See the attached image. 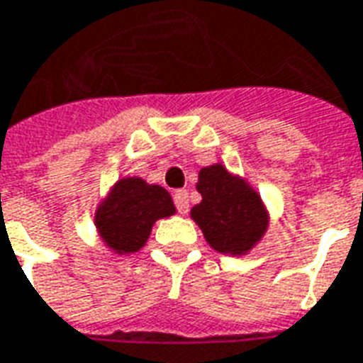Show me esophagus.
Here are the masks:
<instances>
[{
  "mask_svg": "<svg viewBox=\"0 0 363 363\" xmlns=\"http://www.w3.org/2000/svg\"><path fill=\"white\" fill-rule=\"evenodd\" d=\"M173 201H175L177 209L179 213H188V207H190V200H188V192L186 190H177L175 196H173Z\"/></svg>",
  "mask_w": 363,
  "mask_h": 363,
  "instance_id": "34e87169",
  "label": "esophagus"
}]
</instances>
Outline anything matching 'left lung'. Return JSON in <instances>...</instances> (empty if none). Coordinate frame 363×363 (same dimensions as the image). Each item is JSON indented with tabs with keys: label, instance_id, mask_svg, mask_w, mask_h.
Here are the masks:
<instances>
[{
	"label": "left lung",
	"instance_id": "8db88e82",
	"mask_svg": "<svg viewBox=\"0 0 363 363\" xmlns=\"http://www.w3.org/2000/svg\"><path fill=\"white\" fill-rule=\"evenodd\" d=\"M196 188L201 201L192 207L190 217L215 251L245 255L261 242L268 228V211L242 177L215 163L200 171Z\"/></svg>",
	"mask_w": 363,
	"mask_h": 363
}]
</instances>
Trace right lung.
Listing matches in <instances>:
<instances>
[{
    "instance_id": "add662e5",
    "label": "right lung",
    "mask_w": 363,
    "mask_h": 363,
    "mask_svg": "<svg viewBox=\"0 0 363 363\" xmlns=\"http://www.w3.org/2000/svg\"><path fill=\"white\" fill-rule=\"evenodd\" d=\"M173 213L175 203L165 188L127 177L116 182L96 207L95 226L106 247L129 255L145 245L156 220Z\"/></svg>"
}]
</instances>
